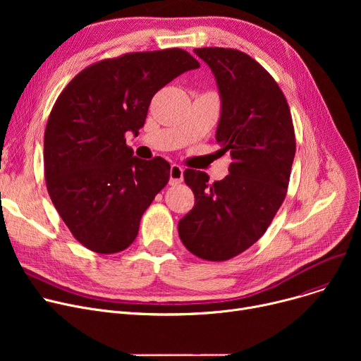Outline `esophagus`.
Here are the masks:
<instances>
[{"instance_id": "obj_1", "label": "esophagus", "mask_w": 361, "mask_h": 361, "mask_svg": "<svg viewBox=\"0 0 361 361\" xmlns=\"http://www.w3.org/2000/svg\"><path fill=\"white\" fill-rule=\"evenodd\" d=\"M183 168L177 164H173L171 165V169H169V183L176 185V184H180L183 181Z\"/></svg>"}]
</instances>
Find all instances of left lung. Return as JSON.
Returning <instances> with one entry per match:
<instances>
[{"instance_id": "obj_1", "label": "left lung", "mask_w": 361, "mask_h": 361, "mask_svg": "<svg viewBox=\"0 0 361 361\" xmlns=\"http://www.w3.org/2000/svg\"><path fill=\"white\" fill-rule=\"evenodd\" d=\"M195 52L216 79V142L233 162L230 174L212 184L202 171H184L195 206L180 219L178 235L195 256L224 262L253 245L276 215L287 196L295 135L282 90L250 55L218 47Z\"/></svg>"}]
</instances>
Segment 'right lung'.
I'll list each match as a JSON object with an SVG mask.
<instances>
[{"label": "right lung", "mask_w": 361, "mask_h": 361, "mask_svg": "<svg viewBox=\"0 0 361 361\" xmlns=\"http://www.w3.org/2000/svg\"><path fill=\"white\" fill-rule=\"evenodd\" d=\"M199 67L180 48L128 52L87 66L56 98L44 136L45 181L56 212L86 249L118 253L137 237L171 166L161 157H133L126 133L137 136L154 94Z\"/></svg>", "instance_id": "obj_1"}]
</instances>
